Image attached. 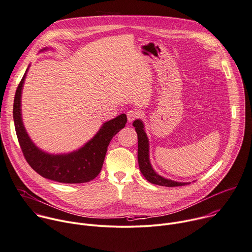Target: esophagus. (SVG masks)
Returning a JSON list of instances; mask_svg holds the SVG:
<instances>
[{"instance_id": "1", "label": "esophagus", "mask_w": 252, "mask_h": 252, "mask_svg": "<svg viewBox=\"0 0 252 252\" xmlns=\"http://www.w3.org/2000/svg\"><path fill=\"white\" fill-rule=\"evenodd\" d=\"M139 114H140V113H139L136 109H130V110H128L127 113H126L127 121H128L129 123H131L132 121H134L135 119H137V118L140 116Z\"/></svg>"}]
</instances>
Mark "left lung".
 I'll list each match as a JSON object with an SVG mask.
<instances>
[{
    "label": "left lung",
    "instance_id": "left-lung-1",
    "mask_svg": "<svg viewBox=\"0 0 252 252\" xmlns=\"http://www.w3.org/2000/svg\"><path fill=\"white\" fill-rule=\"evenodd\" d=\"M132 126L135 127V131L137 133V159L140 172L144 178L152 184L165 187H178L190 184V182H177L171 179L164 178L154 171L149 160V140L144 129V124L141 120L137 119L133 122Z\"/></svg>",
    "mask_w": 252,
    "mask_h": 252
}]
</instances>
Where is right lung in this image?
Returning <instances> with one entry per match:
<instances>
[{"label":"right lung","mask_w":252,"mask_h":252,"mask_svg":"<svg viewBox=\"0 0 252 252\" xmlns=\"http://www.w3.org/2000/svg\"><path fill=\"white\" fill-rule=\"evenodd\" d=\"M49 49L52 48L41 51ZM29 68L30 65L16 91L13 109L16 132L26 160L39 175L59 183H86L95 179L102 170L110 141L126 124V114L104 123L98 132L77 150L59 154L45 152L31 139L22 117V92Z\"/></svg>","instance_id":"add662e5"}]
</instances>
